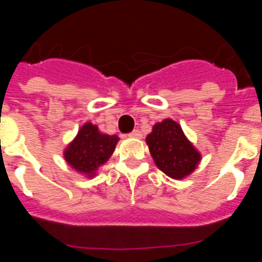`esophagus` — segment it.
<instances>
[{"mask_svg": "<svg viewBox=\"0 0 262 262\" xmlns=\"http://www.w3.org/2000/svg\"><path fill=\"white\" fill-rule=\"evenodd\" d=\"M128 136H129V138H134V139H142V138H143L142 133H140L139 129H134L133 133L129 134Z\"/></svg>", "mask_w": 262, "mask_h": 262, "instance_id": "1", "label": "esophagus"}]
</instances>
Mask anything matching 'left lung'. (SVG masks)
Listing matches in <instances>:
<instances>
[{"mask_svg": "<svg viewBox=\"0 0 262 262\" xmlns=\"http://www.w3.org/2000/svg\"><path fill=\"white\" fill-rule=\"evenodd\" d=\"M145 142L157 168L173 180L190 176L202 160V154L187 139L182 127L170 118L155 123Z\"/></svg>", "mask_w": 262, "mask_h": 262, "instance_id": "left-lung-1", "label": "left lung"}]
</instances>
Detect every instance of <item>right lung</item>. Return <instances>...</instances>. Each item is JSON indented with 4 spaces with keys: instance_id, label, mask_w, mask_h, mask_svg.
I'll return each instance as SVG.
<instances>
[{
    "instance_id": "obj_1",
    "label": "right lung",
    "mask_w": 262,
    "mask_h": 262,
    "mask_svg": "<svg viewBox=\"0 0 262 262\" xmlns=\"http://www.w3.org/2000/svg\"><path fill=\"white\" fill-rule=\"evenodd\" d=\"M118 142L117 135L102 133L97 124L86 122L64 148L62 156L73 170L86 178H94L98 169L114 154Z\"/></svg>"
}]
</instances>
